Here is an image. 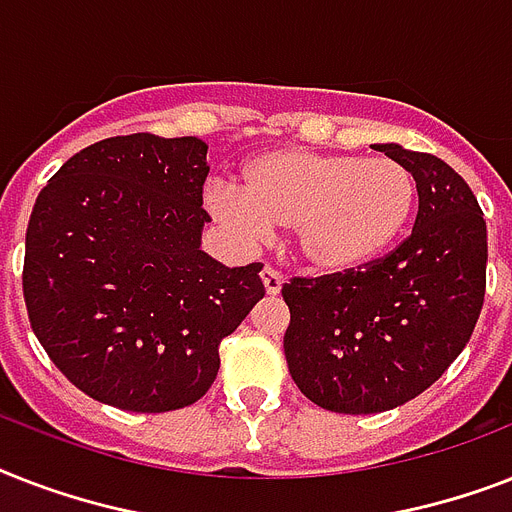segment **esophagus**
<instances>
[{
  "mask_svg": "<svg viewBox=\"0 0 512 512\" xmlns=\"http://www.w3.org/2000/svg\"><path fill=\"white\" fill-rule=\"evenodd\" d=\"M281 284H284V276H281L276 268L271 265H265L263 268V287H265V295H279L281 292Z\"/></svg>",
  "mask_w": 512,
  "mask_h": 512,
  "instance_id": "obj_1",
  "label": "esophagus"
}]
</instances>
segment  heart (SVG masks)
Masks as SVG:
<instances>
[{"label": "heart", "instance_id": "heart-1", "mask_svg": "<svg viewBox=\"0 0 512 512\" xmlns=\"http://www.w3.org/2000/svg\"><path fill=\"white\" fill-rule=\"evenodd\" d=\"M414 204L417 183L398 159L305 148L255 156L241 170V191L215 185L207 193L209 212L241 236L292 228L300 260L329 276L380 257L404 233Z\"/></svg>", "mask_w": 512, "mask_h": 512}]
</instances>
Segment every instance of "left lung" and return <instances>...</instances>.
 I'll use <instances>...</instances> for the list:
<instances>
[{
	"mask_svg": "<svg viewBox=\"0 0 512 512\" xmlns=\"http://www.w3.org/2000/svg\"><path fill=\"white\" fill-rule=\"evenodd\" d=\"M417 183L412 236L366 268L281 287L284 356L305 398L340 414H377L428 390L476 329L486 292V220L446 162L377 146Z\"/></svg>",
	"mask_w": 512,
	"mask_h": 512,
	"instance_id": "obj_1",
	"label": "left lung"
}]
</instances>
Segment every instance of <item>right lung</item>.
Wrapping results in <instances>:
<instances>
[{
	"label": "right lung",
	"instance_id": "obj_1",
	"mask_svg": "<svg viewBox=\"0 0 512 512\" xmlns=\"http://www.w3.org/2000/svg\"><path fill=\"white\" fill-rule=\"evenodd\" d=\"M207 143L119 135L82 148L36 196L23 297L52 364L100 404L172 412L199 401L217 345L265 295L249 263L201 249Z\"/></svg>",
	"mask_w": 512,
	"mask_h": 512
}]
</instances>
